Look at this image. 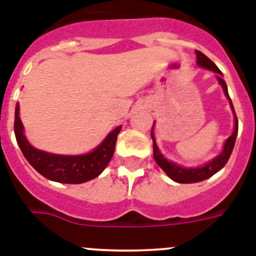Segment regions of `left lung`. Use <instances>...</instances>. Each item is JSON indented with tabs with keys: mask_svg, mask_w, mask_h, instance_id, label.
<instances>
[{
	"mask_svg": "<svg viewBox=\"0 0 256 256\" xmlns=\"http://www.w3.org/2000/svg\"><path fill=\"white\" fill-rule=\"evenodd\" d=\"M196 55H197V64H198L200 66L208 68V70H212V72L219 74L218 76V80H219L222 88H223L224 94H226V96L228 98L230 102V95H228V88H226V82H224V80L222 78V76L223 74H222L220 70H219V68H218V66H215V64L212 63V62H211L205 54H202L201 51L196 50ZM230 106H232V110H233L232 102H230ZM233 113H234V131H233V134L226 139V144H224L223 152L218 156L216 158L212 160L211 162L206 164L205 166H202V168H180V166L175 165V164H172V162L168 161L166 158H164V156L160 153L158 146H157V144H156L153 131H150V135H152V139H153V157H154L157 165H158L162 170L165 171L166 174H168L172 180L176 182V183H197V182H202V180H205V179H208V178L212 176L215 172H218L220 168H224V165L228 162L230 154H232L233 146H234V143H236V136H237V132H238V120H237V116H236L234 110H233Z\"/></svg>",
	"mask_w": 256,
	"mask_h": 256,
	"instance_id": "obj_1",
	"label": "left lung"
}]
</instances>
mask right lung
Instances as JSON below:
<instances>
[{
  "label": "right lung",
  "mask_w": 256,
  "mask_h": 256,
  "mask_svg": "<svg viewBox=\"0 0 256 256\" xmlns=\"http://www.w3.org/2000/svg\"><path fill=\"white\" fill-rule=\"evenodd\" d=\"M121 126L116 128L103 143L88 154L59 156L33 148L23 134V124L19 118V106L15 108L14 131L16 142L26 161L50 180L66 184H81L102 174L114 153L116 142Z\"/></svg>",
  "instance_id": "1"
}]
</instances>
